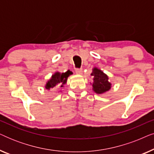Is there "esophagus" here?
<instances>
[{"instance_id": "1", "label": "esophagus", "mask_w": 154, "mask_h": 154, "mask_svg": "<svg viewBox=\"0 0 154 154\" xmlns=\"http://www.w3.org/2000/svg\"><path fill=\"white\" fill-rule=\"evenodd\" d=\"M75 73H77V74H79L81 75L83 73V69H75Z\"/></svg>"}]
</instances>
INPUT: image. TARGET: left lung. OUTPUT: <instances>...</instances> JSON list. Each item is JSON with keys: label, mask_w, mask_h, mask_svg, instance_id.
<instances>
[{"label": "left lung", "mask_w": 154, "mask_h": 154, "mask_svg": "<svg viewBox=\"0 0 154 154\" xmlns=\"http://www.w3.org/2000/svg\"><path fill=\"white\" fill-rule=\"evenodd\" d=\"M91 75L93 76V83L92 87L93 90L97 94H102L111 89V84L109 82V78L97 68L92 69Z\"/></svg>", "instance_id": "1"}]
</instances>
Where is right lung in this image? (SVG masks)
Returning a JSON list of instances; mask_svg holds the SVG:
<instances>
[{
	"instance_id": "add662e5",
	"label": "right lung",
	"mask_w": 154,
	"mask_h": 154,
	"mask_svg": "<svg viewBox=\"0 0 154 154\" xmlns=\"http://www.w3.org/2000/svg\"><path fill=\"white\" fill-rule=\"evenodd\" d=\"M71 74H72V72L69 70H68L65 73L56 72L54 74L52 75L51 79L46 83L45 88L48 90L52 89V88H54L57 85L63 87V85L66 83L67 78Z\"/></svg>"
}]
</instances>
